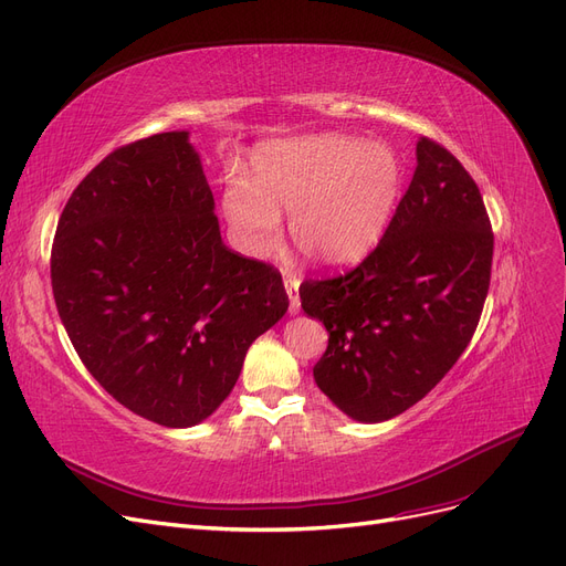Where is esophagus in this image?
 I'll return each instance as SVG.
<instances>
[{
	"label": "esophagus",
	"instance_id": "1",
	"mask_svg": "<svg viewBox=\"0 0 566 566\" xmlns=\"http://www.w3.org/2000/svg\"><path fill=\"white\" fill-rule=\"evenodd\" d=\"M283 285H285L287 300H290V313L295 315V313H300V308H302V302H300V279L292 276V274H285Z\"/></svg>",
	"mask_w": 566,
	"mask_h": 566
}]
</instances>
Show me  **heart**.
<instances>
[{
	"label": "heart",
	"instance_id": "obj_1",
	"mask_svg": "<svg viewBox=\"0 0 566 566\" xmlns=\"http://www.w3.org/2000/svg\"><path fill=\"white\" fill-rule=\"evenodd\" d=\"M399 192V165L382 144L338 134L274 142L255 150L251 180H224L220 209L245 255L276 251L281 213L304 260L344 266L386 232Z\"/></svg>",
	"mask_w": 566,
	"mask_h": 566
}]
</instances>
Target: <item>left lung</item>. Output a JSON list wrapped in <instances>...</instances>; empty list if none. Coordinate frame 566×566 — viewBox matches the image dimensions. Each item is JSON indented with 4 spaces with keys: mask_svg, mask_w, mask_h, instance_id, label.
I'll list each match as a JSON object with an SVG mask.
<instances>
[{
    "mask_svg": "<svg viewBox=\"0 0 566 566\" xmlns=\"http://www.w3.org/2000/svg\"><path fill=\"white\" fill-rule=\"evenodd\" d=\"M416 171L386 234L346 276L300 287L329 334L318 388L357 422L411 409L455 365L490 287L492 228L473 178L420 137Z\"/></svg>",
    "mask_w": 566,
    "mask_h": 566,
    "instance_id": "obj_1",
    "label": "left lung"
}]
</instances>
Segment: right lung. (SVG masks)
Listing matches in <instances>:
<instances>
[{
  "label": "right lung",
  "mask_w": 566,
  "mask_h": 566,
  "mask_svg": "<svg viewBox=\"0 0 566 566\" xmlns=\"http://www.w3.org/2000/svg\"><path fill=\"white\" fill-rule=\"evenodd\" d=\"M190 132L113 150L60 216V321L99 386L163 427L228 399L248 348L287 311L281 274L222 243Z\"/></svg>",
  "instance_id": "1"
}]
</instances>
